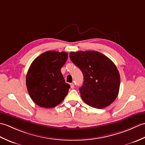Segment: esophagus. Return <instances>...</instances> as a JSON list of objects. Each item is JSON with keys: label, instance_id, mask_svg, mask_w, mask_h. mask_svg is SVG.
<instances>
[{"label": "esophagus", "instance_id": "1", "mask_svg": "<svg viewBox=\"0 0 145 145\" xmlns=\"http://www.w3.org/2000/svg\"><path fill=\"white\" fill-rule=\"evenodd\" d=\"M70 87H71V88H74V87H75L74 84H70Z\"/></svg>", "mask_w": 145, "mask_h": 145}]
</instances>
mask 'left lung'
<instances>
[{"label":"left lung","instance_id":"8db88e82","mask_svg":"<svg viewBox=\"0 0 145 145\" xmlns=\"http://www.w3.org/2000/svg\"><path fill=\"white\" fill-rule=\"evenodd\" d=\"M70 58L84 75V84L79 90L84 102L98 109L112 103L120 85V73L113 61L100 52L91 50L72 52Z\"/></svg>","mask_w":145,"mask_h":145}]
</instances>
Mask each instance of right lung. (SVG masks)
<instances>
[{"label": "right lung", "mask_w": 145, "mask_h": 145, "mask_svg": "<svg viewBox=\"0 0 145 145\" xmlns=\"http://www.w3.org/2000/svg\"><path fill=\"white\" fill-rule=\"evenodd\" d=\"M67 58V52L47 51L30 65L26 76L27 88L39 106L55 107L67 96L70 86L65 81L60 70Z\"/></svg>", "instance_id": "right-lung-1"}]
</instances>
